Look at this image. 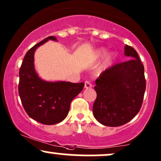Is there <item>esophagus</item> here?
Listing matches in <instances>:
<instances>
[{
	"label": "esophagus",
	"instance_id": "1",
	"mask_svg": "<svg viewBox=\"0 0 161 161\" xmlns=\"http://www.w3.org/2000/svg\"><path fill=\"white\" fill-rule=\"evenodd\" d=\"M92 85L88 82V81H86V82H85V88H92Z\"/></svg>",
	"mask_w": 161,
	"mask_h": 161
}]
</instances>
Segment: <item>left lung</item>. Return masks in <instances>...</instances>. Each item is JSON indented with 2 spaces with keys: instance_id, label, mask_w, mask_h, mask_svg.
<instances>
[{
  "instance_id": "obj_1",
  "label": "left lung",
  "mask_w": 161,
  "mask_h": 161,
  "mask_svg": "<svg viewBox=\"0 0 161 161\" xmlns=\"http://www.w3.org/2000/svg\"><path fill=\"white\" fill-rule=\"evenodd\" d=\"M129 60L113 65L96 79L95 119L107 126H119L135 117L142 108L146 88L145 69L137 51L125 45Z\"/></svg>"
}]
</instances>
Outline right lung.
Returning a JSON list of instances; mask_svg holds the SVG:
<instances>
[{
    "instance_id": "1",
    "label": "right lung",
    "mask_w": 161,
    "mask_h": 161,
    "mask_svg": "<svg viewBox=\"0 0 161 161\" xmlns=\"http://www.w3.org/2000/svg\"><path fill=\"white\" fill-rule=\"evenodd\" d=\"M48 40L49 36L30 48L24 57L19 69L18 90L21 102L27 114L38 123L53 125L60 123L67 116L70 103L83 89V82H48L41 79L35 71L34 53Z\"/></svg>"
}]
</instances>
